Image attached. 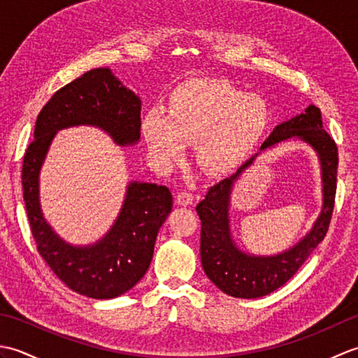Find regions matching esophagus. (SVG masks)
<instances>
[{"instance_id":"esophagus-1","label":"esophagus","mask_w":358,"mask_h":358,"mask_svg":"<svg viewBox=\"0 0 358 358\" xmlns=\"http://www.w3.org/2000/svg\"><path fill=\"white\" fill-rule=\"evenodd\" d=\"M177 201L181 206H191L194 203V195L189 192V191H180L177 194Z\"/></svg>"}]
</instances>
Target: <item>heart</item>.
I'll return each instance as SVG.
<instances>
[{"instance_id":"b5f03b06","label":"heart","mask_w":358,"mask_h":358,"mask_svg":"<svg viewBox=\"0 0 358 358\" xmlns=\"http://www.w3.org/2000/svg\"><path fill=\"white\" fill-rule=\"evenodd\" d=\"M264 98L246 94L222 80H194L173 90L166 115L150 110L141 132L152 158L169 169L195 141V158L203 171L224 175L245 163L269 126Z\"/></svg>"}]
</instances>
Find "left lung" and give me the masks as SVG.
Returning <instances> with one entry per match:
<instances>
[{"instance_id": "8db88e82", "label": "left lung", "mask_w": 358, "mask_h": 358, "mask_svg": "<svg viewBox=\"0 0 358 358\" xmlns=\"http://www.w3.org/2000/svg\"><path fill=\"white\" fill-rule=\"evenodd\" d=\"M300 139L315 149L321 162L324 183V206L321 215L305 238L275 256L246 255L234 245L230 232L229 208L234 181L253 164L262 151L280 142ZM337 144L323 129L322 112L309 104L305 112L280 123L262 144L260 152L250 157L229 178L212 186L204 200L196 204L201 220V264L209 280L220 291L235 299H258L283 286L294 277L313 250L323 241L331 223L337 191Z\"/></svg>"}]
</instances>
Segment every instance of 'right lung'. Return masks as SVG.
<instances>
[{"label":"right lung","instance_id":"right-lung-1","mask_svg":"<svg viewBox=\"0 0 358 358\" xmlns=\"http://www.w3.org/2000/svg\"><path fill=\"white\" fill-rule=\"evenodd\" d=\"M141 100L109 67H98L57 90L36 118L34 141L22 162V196L38 252L72 291L108 300L144 277L159 227L172 210L166 186L131 181L109 232L94 245L73 246L45 222L40 203V171L58 131L73 126L101 129L118 146L140 141Z\"/></svg>","mask_w":358,"mask_h":358}]
</instances>
